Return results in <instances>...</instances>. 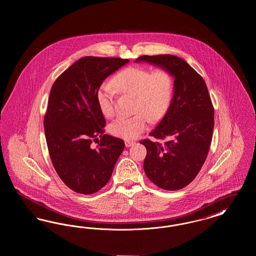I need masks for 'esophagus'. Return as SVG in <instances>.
<instances>
[{
  "label": "esophagus",
  "mask_w": 256,
  "mask_h": 256,
  "mask_svg": "<svg viewBox=\"0 0 256 256\" xmlns=\"http://www.w3.org/2000/svg\"><path fill=\"white\" fill-rule=\"evenodd\" d=\"M134 143H135V142H134V141H128H128H126V142H124V144H126V148H128V146H132V145H134Z\"/></svg>",
  "instance_id": "1"
}]
</instances>
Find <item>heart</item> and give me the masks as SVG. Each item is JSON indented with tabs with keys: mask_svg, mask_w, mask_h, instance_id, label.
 <instances>
[{
	"mask_svg": "<svg viewBox=\"0 0 256 256\" xmlns=\"http://www.w3.org/2000/svg\"><path fill=\"white\" fill-rule=\"evenodd\" d=\"M113 86L122 94L134 97V112L130 117H118L110 124L111 134L126 140H132L146 130L150 121L158 122L170 110L174 80L169 71L159 68L150 71L144 67L124 68L112 80ZM98 106L102 113L114 114V92L108 84L97 92Z\"/></svg>",
	"mask_w": 256,
	"mask_h": 256,
	"instance_id": "obj_1",
	"label": "heart"
}]
</instances>
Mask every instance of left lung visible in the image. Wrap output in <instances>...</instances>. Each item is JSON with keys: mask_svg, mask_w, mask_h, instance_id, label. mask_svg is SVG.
Returning <instances> with one entry per match:
<instances>
[{"mask_svg": "<svg viewBox=\"0 0 256 256\" xmlns=\"http://www.w3.org/2000/svg\"><path fill=\"white\" fill-rule=\"evenodd\" d=\"M144 61L166 69L174 78L170 110L150 134L168 139L162 146L150 139L144 170L152 182L164 190L182 189L192 182L207 158L214 128V108L206 82L182 58L172 54L142 56Z\"/></svg>", "mask_w": 256, "mask_h": 256, "instance_id": "obj_1", "label": "left lung"}]
</instances>
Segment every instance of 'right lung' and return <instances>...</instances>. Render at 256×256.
Listing matches in <instances>:
<instances>
[{
	"instance_id": "right-lung-1",
	"label": "right lung",
	"mask_w": 256,
	"mask_h": 256,
	"mask_svg": "<svg viewBox=\"0 0 256 256\" xmlns=\"http://www.w3.org/2000/svg\"><path fill=\"white\" fill-rule=\"evenodd\" d=\"M128 61L84 56L61 74L50 89L44 117L50 158L61 180L76 193L89 195L102 189L124 150L122 139L104 134L106 119L97 92Z\"/></svg>"
}]
</instances>
